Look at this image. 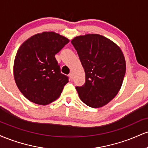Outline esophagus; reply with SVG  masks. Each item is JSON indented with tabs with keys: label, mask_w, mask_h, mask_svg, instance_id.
Returning a JSON list of instances; mask_svg holds the SVG:
<instances>
[{
	"label": "esophagus",
	"mask_w": 148,
	"mask_h": 148,
	"mask_svg": "<svg viewBox=\"0 0 148 148\" xmlns=\"http://www.w3.org/2000/svg\"><path fill=\"white\" fill-rule=\"evenodd\" d=\"M69 78L72 80L73 79V73H70V74H69Z\"/></svg>",
	"instance_id": "esophagus-1"
}]
</instances>
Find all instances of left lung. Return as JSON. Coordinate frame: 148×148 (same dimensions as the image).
I'll return each mask as SVG.
<instances>
[{
    "instance_id": "left-lung-1",
    "label": "left lung",
    "mask_w": 148,
    "mask_h": 148,
    "mask_svg": "<svg viewBox=\"0 0 148 148\" xmlns=\"http://www.w3.org/2000/svg\"><path fill=\"white\" fill-rule=\"evenodd\" d=\"M71 42L86 74L84 86L76 87L80 99L92 108L105 106L123 84L126 72L123 51L116 44L98 34L77 36Z\"/></svg>"
}]
</instances>
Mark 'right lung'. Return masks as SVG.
Returning <instances> with one entry per match:
<instances>
[{"label": "right lung", "mask_w": 148, "mask_h": 148, "mask_svg": "<svg viewBox=\"0 0 148 148\" xmlns=\"http://www.w3.org/2000/svg\"><path fill=\"white\" fill-rule=\"evenodd\" d=\"M69 40L54 32L38 33L23 42L14 62L16 86L29 101L47 105L57 99L68 81L55 55Z\"/></svg>", "instance_id": "add662e5"}]
</instances>
